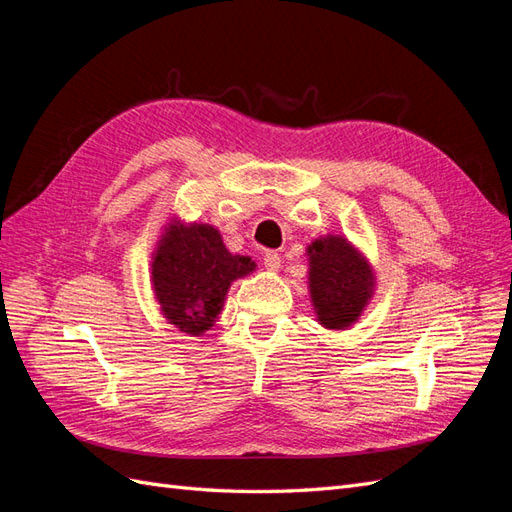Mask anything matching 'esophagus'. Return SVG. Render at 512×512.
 Listing matches in <instances>:
<instances>
[{
	"label": "esophagus",
	"mask_w": 512,
	"mask_h": 512,
	"mask_svg": "<svg viewBox=\"0 0 512 512\" xmlns=\"http://www.w3.org/2000/svg\"><path fill=\"white\" fill-rule=\"evenodd\" d=\"M265 267H267L269 271H280V267H282V258H280V254L267 252V254H265Z\"/></svg>",
	"instance_id": "34e87169"
}]
</instances>
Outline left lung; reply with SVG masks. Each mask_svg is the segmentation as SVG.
<instances>
[{"mask_svg":"<svg viewBox=\"0 0 512 512\" xmlns=\"http://www.w3.org/2000/svg\"><path fill=\"white\" fill-rule=\"evenodd\" d=\"M307 288L316 320L329 331H346L374 297L376 275L359 247L342 235L307 245Z\"/></svg>","mask_w":512,"mask_h":512,"instance_id":"8db88e82","label":"left lung"}]
</instances>
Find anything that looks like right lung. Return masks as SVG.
Instances as JSON below:
<instances>
[{
    "label": "right lung",
    "mask_w": 512,
    "mask_h": 512,
    "mask_svg": "<svg viewBox=\"0 0 512 512\" xmlns=\"http://www.w3.org/2000/svg\"><path fill=\"white\" fill-rule=\"evenodd\" d=\"M256 271L250 256L230 254L218 228L173 218L151 254V286L160 312L185 335L200 337L222 314L230 284Z\"/></svg>",
    "instance_id": "right-lung-1"
}]
</instances>
